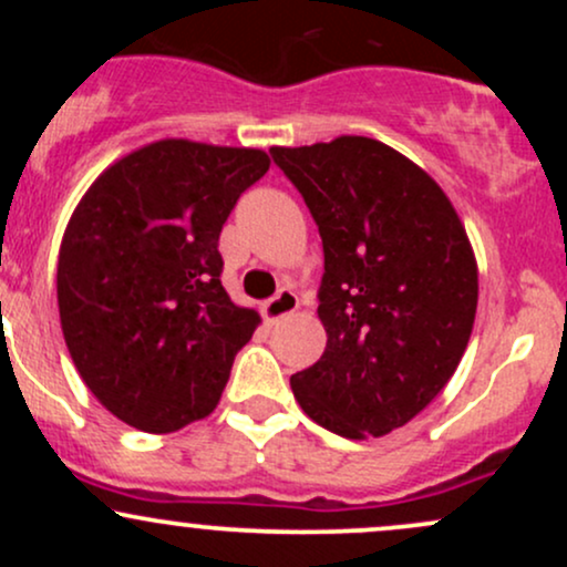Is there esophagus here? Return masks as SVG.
Listing matches in <instances>:
<instances>
[{
    "label": "esophagus",
    "mask_w": 567,
    "mask_h": 567,
    "mask_svg": "<svg viewBox=\"0 0 567 567\" xmlns=\"http://www.w3.org/2000/svg\"><path fill=\"white\" fill-rule=\"evenodd\" d=\"M296 309H298V296H296V292H292V290H279L275 298H269V301L261 306V315H264L266 322L275 324V322L282 320V317L292 315V311H296Z\"/></svg>",
    "instance_id": "obj_1"
}]
</instances>
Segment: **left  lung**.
<instances>
[{"label": "left lung", "mask_w": 567, "mask_h": 567, "mask_svg": "<svg viewBox=\"0 0 567 567\" xmlns=\"http://www.w3.org/2000/svg\"><path fill=\"white\" fill-rule=\"evenodd\" d=\"M322 237L324 354L290 375L311 421L349 440L405 426L470 343L477 264L451 199L386 143L271 148Z\"/></svg>", "instance_id": "1"}]
</instances>
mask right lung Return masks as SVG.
Masks as SVG:
<instances>
[{
    "label": "right lung",
    "instance_id": "right-lung-1",
    "mask_svg": "<svg viewBox=\"0 0 567 567\" xmlns=\"http://www.w3.org/2000/svg\"><path fill=\"white\" fill-rule=\"evenodd\" d=\"M269 171L261 148L167 138L114 162L87 188L58 256L71 360L109 413L178 432L218 405L261 317L220 285L226 218Z\"/></svg>",
    "mask_w": 567,
    "mask_h": 567
}]
</instances>
